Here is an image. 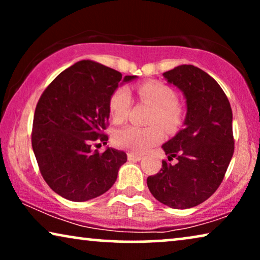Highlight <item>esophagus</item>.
I'll return each mask as SVG.
<instances>
[{"label": "esophagus", "mask_w": 260, "mask_h": 260, "mask_svg": "<svg viewBox=\"0 0 260 260\" xmlns=\"http://www.w3.org/2000/svg\"><path fill=\"white\" fill-rule=\"evenodd\" d=\"M127 159H129V161H141L142 156L135 154V152H129V154H127Z\"/></svg>", "instance_id": "34e87169"}]
</instances>
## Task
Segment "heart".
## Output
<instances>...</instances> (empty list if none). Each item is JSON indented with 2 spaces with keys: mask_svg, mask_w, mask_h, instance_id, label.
I'll list each match as a JSON object with an SVG mask.
<instances>
[{
  "mask_svg": "<svg viewBox=\"0 0 260 260\" xmlns=\"http://www.w3.org/2000/svg\"><path fill=\"white\" fill-rule=\"evenodd\" d=\"M137 93L142 101L154 106L147 127L129 125L117 130L113 142L117 147L142 154L165 138V130H174L182 122V110L176 103V93L168 85L161 81H145L137 86ZM131 106V94L125 86L117 87L109 99V111L116 123L126 118ZM161 123L160 126L159 124Z\"/></svg>",
  "mask_w": 260,
  "mask_h": 260,
  "instance_id": "heart-1",
  "label": "heart"
}]
</instances>
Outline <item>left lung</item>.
<instances>
[{"mask_svg": "<svg viewBox=\"0 0 260 260\" xmlns=\"http://www.w3.org/2000/svg\"><path fill=\"white\" fill-rule=\"evenodd\" d=\"M183 92L187 103L184 129L162 145L168 160L149 176L147 184L156 200L172 208L198 206L221 184L234 152L232 109L213 78L193 65L163 73Z\"/></svg>", "mask_w": 260, "mask_h": 260, "instance_id": "left-lung-1", "label": "left lung"}]
</instances>
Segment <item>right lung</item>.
<instances>
[{"instance_id":"right-lung-1","label":"right lung","mask_w":260,"mask_h":260,"mask_svg":"<svg viewBox=\"0 0 260 260\" xmlns=\"http://www.w3.org/2000/svg\"><path fill=\"white\" fill-rule=\"evenodd\" d=\"M136 76H125L130 81ZM122 73L91 60H81L59 74L42 92L35 109L31 147L46 183L71 201L104 194L126 162L124 151L92 149L106 144L109 99Z\"/></svg>"}]
</instances>
